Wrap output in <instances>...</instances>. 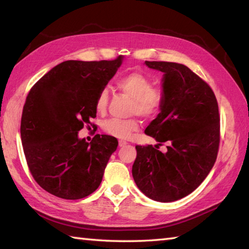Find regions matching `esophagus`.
<instances>
[{
    "label": "esophagus",
    "instance_id": "obj_1",
    "mask_svg": "<svg viewBox=\"0 0 249 249\" xmlns=\"http://www.w3.org/2000/svg\"><path fill=\"white\" fill-rule=\"evenodd\" d=\"M126 144H127V142L124 141V140H120V141H119V146H120V147H123V146H125Z\"/></svg>",
    "mask_w": 249,
    "mask_h": 249
}]
</instances>
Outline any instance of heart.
<instances>
[{
    "label": "heart",
    "instance_id": "obj_1",
    "mask_svg": "<svg viewBox=\"0 0 249 249\" xmlns=\"http://www.w3.org/2000/svg\"><path fill=\"white\" fill-rule=\"evenodd\" d=\"M120 91L133 99V112L143 116L156 114L162 103V92L160 89H154L151 79L142 72H130L122 77L116 82ZM109 93L107 89L99 92L95 102V108L98 113H104L107 109ZM104 130L110 136L116 138H127L138 128V124L134 120L110 119L103 125Z\"/></svg>",
    "mask_w": 249,
    "mask_h": 249
}]
</instances>
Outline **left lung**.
Here are the masks:
<instances>
[{
	"instance_id": "1",
	"label": "left lung",
	"mask_w": 249,
	"mask_h": 249,
	"mask_svg": "<svg viewBox=\"0 0 249 249\" xmlns=\"http://www.w3.org/2000/svg\"><path fill=\"white\" fill-rule=\"evenodd\" d=\"M144 64L161 71L160 112L145 128L161 145H137L133 178L146 197L172 202L186 197L212 170L219 145L218 105L212 89L187 66L173 62Z\"/></svg>"
}]
</instances>
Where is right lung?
<instances>
[{"label": "right lung", "instance_id": "add662e5", "mask_svg": "<svg viewBox=\"0 0 249 249\" xmlns=\"http://www.w3.org/2000/svg\"><path fill=\"white\" fill-rule=\"evenodd\" d=\"M123 60L62 62L26 97L20 127L25 160L35 181L55 197L81 199L102 183L118 140L96 135L89 143L78 133L96 118L98 94Z\"/></svg>", "mask_w": 249, "mask_h": 249}]
</instances>
